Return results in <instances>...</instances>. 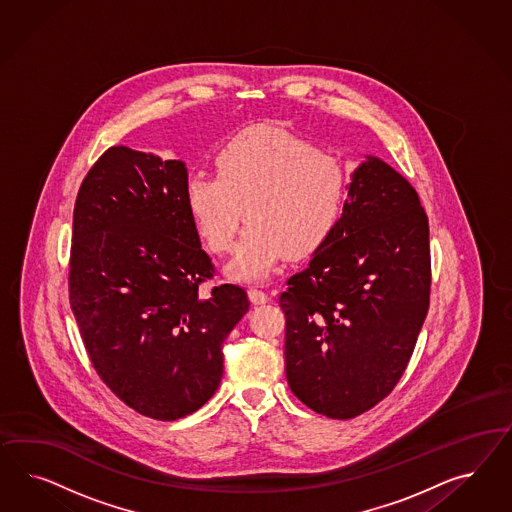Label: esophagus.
<instances>
[{"label": "esophagus", "instance_id": "obj_1", "mask_svg": "<svg viewBox=\"0 0 512 512\" xmlns=\"http://www.w3.org/2000/svg\"><path fill=\"white\" fill-rule=\"evenodd\" d=\"M248 296L253 304H266L270 300L268 293H264V291L257 289V287H249Z\"/></svg>", "mask_w": 512, "mask_h": 512}]
</instances>
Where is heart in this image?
Masks as SVG:
<instances>
[{"mask_svg": "<svg viewBox=\"0 0 512 512\" xmlns=\"http://www.w3.org/2000/svg\"><path fill=\"white\" fill-rule=\"evenodd\" d=\"M216 167L217 176H187L184 201L214 253L231 248L246 208L248 231L227 264L234 278H266L285 253L310 255L340 219L349 184L343 163L281 129L259 127L227 140Z\"/></svg>", "mask_w": 512, "mask_h": 512, "instance_id": "b5f03b06", "label": "heart"}]
</instances>
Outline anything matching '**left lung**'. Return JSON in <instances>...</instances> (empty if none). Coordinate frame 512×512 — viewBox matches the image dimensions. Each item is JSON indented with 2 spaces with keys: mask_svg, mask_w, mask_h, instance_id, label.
Segmentation results:
<instances>
[{
  "mask_svg": "<svg viewBox=\"0 0 512 512\" xmlns=\"http://www.w3.org/2000/svg\"><path fill=\"white\" fill-rule=\"evenodd\" d=\"M334 231L287 281L285 373L296 398L353 419L387 398L430 306V229L413 186L379 157L351 174Z\"/></svg>",
  "mask_w": 512,
  "mask_h": 512,
  "instance_id": "obj_1",
  "label": "left lung"
}]
</instances>
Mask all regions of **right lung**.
Listing matches in <instances>:
<instances>
[{
    "label": "right lung",
    "mask_w": 512,
    "mask_h": 512,
    "mask_svg": "<svg viewBox=\"0 0 512 512\" xmlns=\"http://www.w3.org/2000/svg\"><path fill=\"white\" fill-rule=\"evenodd\" d=\"M186 163L127 146L101 155L78 189L69 302L103 383L155 420L195 413L223 377L221 345L246 291L202 295L214 264L184 201Z\"/></svg>",
    "instance_id": "1"
}]
</instances>
